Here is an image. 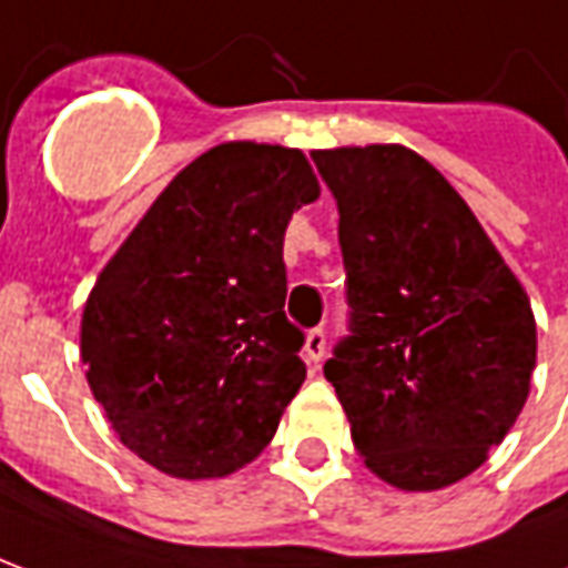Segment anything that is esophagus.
<instances>
[{"label":"esophagus","instance_id":"obj_1","mask_svg":"<svg viewBox=\"0 0 568 568\" xmlns=\"http://www.w3.org/2000/svg\"><path fill=\"white\" fill-rule=\"evenodd\" d=\"M304 353H307V358L313 362V365H316V362H322V356H325V332H322V328H313V332H307Z\"/></svg>","mask_w":568,"mask_h":568}]
</instances>
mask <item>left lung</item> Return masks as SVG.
<instances>
[{"instance_id": "1", "label": "left lung", "mask_w": 568, "mask_h": 568, "mask_svg": "<svg viewBox=\"0 0 568 568\" xmlns=\"http://www.w3.org/2000/svg\"><path fill=\"white\" fill-rule=\"evenodd\" d=\"M341 212L349 337L325 362L358 456L432 493L487 463L536 371L520 280L456 187L405 145L313 151Z\"/></svg>"}]
</instances>
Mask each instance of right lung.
<instances>
[{"label": "right lung", "mask_w": 568, "mask_h": 568, "mask_svg": "<svg viewBox=\"0 0 568 568\" xmlns=\"http://www.w3.org/2000/svg\"><path fill=\"white\" fill-rule=\"evenodd\" d=\"M320 197L301 149L222 142L163 187L97 276L81 362L124 447L182 480L234 475L307 377L283 236Z\"/></svg>", "instance_id": "right-lung-1"}]
</instances>
